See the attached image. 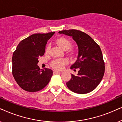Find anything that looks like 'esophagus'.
Masks as SVG:
<instances>
[{"instance_id":"esophagus-1","label":"esophagus","mask_w":122,"mask_h":122,"mask_svg":"<svg viewBox=\"0 0 122 122\" xmlns=\"http://www.w3.org/2000/svg\"><path fill=\"white\" fill-rule=\"evenodd\" d=\"M53 74H58V73H60V71H56V70H53Z\"/></svg>"}]
</instances>
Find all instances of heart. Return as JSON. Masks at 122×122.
<instances>
[{"label":"heart","instance_id":"obj_1","mask_svg":"<svg viewBox=\"0 0 122 122\" xmlns=\"http://www.w3.org/2000/svg\"><path fill=\"white\" fill-rule=\"evenodd\" d=\"M56 43L60 48L62 50L66 51L69 50L71 46L70 42L67 38L64 37H61L56 40ZM50 49V46L47 47L46 51V52H49ZM68 64V60L66 58H61V59H56L53 60L51 62V66L53 68L57 70L62 69L64 66Z\"/></svg>","mask_w":122,"mask_h":122}]
</instances>
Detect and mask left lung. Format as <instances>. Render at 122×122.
I'll use <instances>...</instances> for the list:
<instances>
[{
	"instance_id": "8db88e82",
	"label": "left lung",
	"mask_w": 122,
	"mask_h": 122,
	"mask_svg": "<svg viewBox=\"0 0 122 122\" xmlns=\"http://www.w3.org/2000/svg\"><path fill=\"white\" fill-rule=\"evenodd\" d=\"M58 33L72 37L78 47L77 60L70 69L79 70L76 76L71 74L70 80L66 82L67 87L80 94L92 92L102 81L105 71L99 46L92 37L80 30H64Z\"/></svg>"
}]
</instances>
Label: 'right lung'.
Returning a JSON list of instances; mask_svg holds the SVG:
<instances>
[{
	"mask_svg": "<svg viewBox=\"0 0 122 122\" xmlns=\"http://www.w3.org/2000/svg\"><path fill=\"white\" fill-rule=\"evenodd\" d=\"M55 32L33 34L19 42L12 57V73L18 85L29 92L43 89L50 82L53 71L37 65L45 53L48 40Z\"/></svg>",
	"mask_w": 122,
	"mask_h": 122,
	"instance_id": "1",
	"label": "right lung"
}]
</instances>
